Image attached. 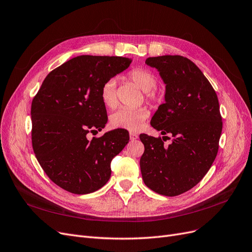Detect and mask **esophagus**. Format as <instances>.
Instances as JSON below:
<instances>
[{"mask_svg": "<svg viewBox=\"0 0 252 252\" xmlns=\"http://www.w3.org/2000/svg\"><path fill=\"white\" fill-rule=\"evenodd\" d=\"M129 135H130V139H131V140H136L138 138V135L134 132H130Z\"/></svg>", "mask_w": 252, "mask_h": 252, "instance_id": "obj_1", "label": "esophagus"}]
</instances>
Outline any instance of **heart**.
<instances>
[{
  "label": "heart",
  "mask_w": 252,
  "mask_h": 252,
  "mask_svg": "<svg viewBox=\"0 0 252 252\" xmlns=\"http://www.w3.org/2000/svg\"><path fill=\"white\" fill-rule=\"evenodd\" d=\"M129 78L140 89L147 93V98L152 99L154 96L153 90L157 85L156 76L149 70L136 68L129 73ZM100 97L102 102L107 107H115L118 103L116 93V79L110 78L103 84L100 90ZM149 117V112L146 108H127L121 107L117 109L109 117L112 126L115 128H121L137 131L143 127L144 122Z\"/></svg>",
  "instance_id": "1"
}]
</instances>
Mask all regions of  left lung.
<instances>
[{
  "mask_svg": "<svg viewBox=\"0 0 252 252\" xmlns=\"http://www.w3.org/2000/svg\"><path fill=\"white\" fill-rule=\"evenodd\" d=\"M165 84L164 103L159 105L151 125L163 137L139 135L145 146L140 172L145 184L165 196L182 194L208 173L218 152L222 131L219 102L213 87L200 69L182 56L148 58Z\"/></svg>",
  "mask_w": 252,
  "mask_h": 252,
  "instance_id": "8db88e82",
  "label": "left lung"
}]
</instances>
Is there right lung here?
I'll return each instance as SVG.
<instances>
[{
	"mask_svg": "<svg viewBox=\"0 0 252 252\" xmlns=\"http://www.w3.org/2000/svg\"><path fill=\"white\" fill-rule=\"evenodd\" d=\"M132 60L123 57L78 56L50 72L34 97L32 145L35 156L55 184L74 194L104 186L110 162L128 144L125 129L89 140L107 122L100 90L123 72Z\"/></svg>",
	"mask_w": 252,
	"mask_h": 252,
	"instance_id": "add662e5",
	"label": "right lung"
}]
</instances>
